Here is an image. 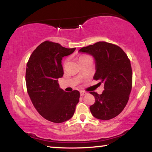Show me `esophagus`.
Segmentation results:
<instances>
[{"instance_id":"1","label":"esophagus","mask_w":152,"mask_h":152,"mask_svg":"<svg viewBox=\"0 0 152 152\" xmlns=\"http://www.w3.org/2000/svg\"><path fill=\"white\" fill-rule=\"evenodd\" d=\"M86 93H86V92H85V91H80V95H81V96H83V95H86Z\"/></svg>"}]
</instances>
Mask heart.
<instances>
[{"label":"heart","instance_id":"1","mask_svg":"<svg viewBox=\"0 0 152 152\" xmlns=\"http://www.w3.org/2000/svg\"><path fill=\"white\" fill-rule=\"evenodd\" d=\"M88 57V56H86V55H82V56H80V57H79V61H81V60H82V59H85V58Z\"/></svg>","mask_w":152,"mask_h":152}]
</instances>
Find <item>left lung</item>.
<instances>
[{
  "label": "left lung",
  "mask_w": 152,
  "mask_h": 152,
  "mask_svg": "<svg viewBox=\"0 0 152 152\" xmlns=\"http://www.w3.org/2000/svg\"><path fill=\"white\" fill-rule=\"evenodd\" d=\"M93 56L95 73L93 79L103 83L100 95L91 92L95 102L90 107L97 119L108 120L121 113L128 102L132 87V70L127 55L118 45L99 41L79 50Z\"/></svg>",
  "instance_id": "8db88e82"
}]
</instances>
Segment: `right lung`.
Instances as JSON below:
<instances>
[{"instance_id":"right-lung-1","label":"right lung","mask_w":152,"mask_h":152,"mask_svg":"<svg viewBox=\"0 0 152 152\" xmlns=\"http://www.w3.org/2000/svg\"><path fill=\"white\" fill-rule=\"evenodd\" d=\"M75 49L44 41L34 50L27 64L26 86L31 101L42 117L55 123L70 119L79 102L78 91L66 92L58 83L64 75L62 59Z\"/></svg>"}]
</instances>
